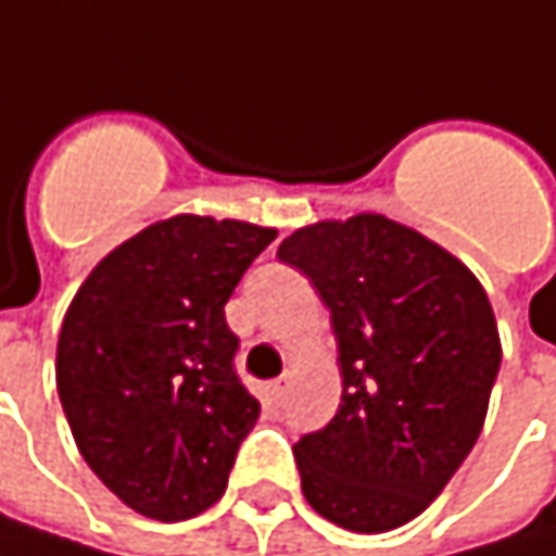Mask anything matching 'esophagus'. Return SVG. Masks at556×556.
I'll list each match as a JSON object with an SVG mask.
<instances>
[{"label":"esophagus","instance_id":"1","mask_svg":"<svg viewBox=\"0 0 556 556\" xmlns=\"http://www.w3.org/2000/svg\"><path fill=\"white\" fill-rule=\"evenodd\" d=\"M286 379H274V381H267V401L274 404V407H279L282 401H286Z\"/></svg>","mask_w":556,"mask_h":556}]
</instances>
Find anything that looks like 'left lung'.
Returning a JSON list of instances; mask_svg holds the SVG:
<instances>
[{"label": "left lung", "instance_id": "left-lung-1", "mask_svg": "<svg viewBox=\"0 0 556 556\" xmlns=\"http://www.w3.org/2000/svg\"><path fill=\"white\" fill-rule=\"evenodd\" d=\"M277 257L312 279L340 350V407L295 445L302 493L333 526L410 522L478 442L500 333L475 274L384 216L299 228Z\"/></svg>", "mask_w": 556, "mask_h": 556}]
</instances>
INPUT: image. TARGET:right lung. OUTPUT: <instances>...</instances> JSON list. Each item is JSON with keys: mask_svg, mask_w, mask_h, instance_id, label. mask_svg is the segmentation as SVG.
<instances>
[{"mask_svg": "<svg viewBox=\"0 0 556 556\" xmlns=\"http://www.w3.org/2000/svg\"><path fill=\"white\" fill-rule=\"evenodd\" d=\"M274 228L175 216L81 282L56 343V391L88 468L129 509L180 522L226 493L261 417L235 372L226 302Z\"/></svg>", "mask_w": 556, "mask_h": 556, "instance_id": "1", "label": "right lung"}]
</instances>
